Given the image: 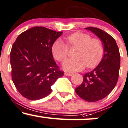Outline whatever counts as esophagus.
<instances>
[{
    "instance_id": "obj_1",
    "label": "esophagus",
    "mask_w": 128,
    "mask_h": 128,
    "mask_svg": "<svg viewBox=\"0 0 128 128\" xmlns=\"http://www.w3.org/2000/svg\"><path fill=\"white\" fill-rule=\"evenodd\" d=\"M64 74H65V75H66V76H72L73 74L72 73L65 72V73H64Z\"/></svg>"
}]
</instances>
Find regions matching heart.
<instances>
[{
  "mask_svg": "<svg viewBox=\"0 0 128 128\" xmlns=\"http://www.w3.org/2000/svg\"><path fill=\"white\" fill-rule=\"evenodd\" d=\"M69 47H77L74 57L64 61L62 67L69 72L82 70L84 67L92 68L99 64L104 55V48L99 38H92L90 35L82 32H76L66 37ZM52 52L57 61H63L68 55V47L61 39L53 44Z\"/></svg>",
  "mask_w": 128,
  "mask_h": 128,
  "instance_id": "b5f03b06",
  "label": "heart"
}]
</instances>
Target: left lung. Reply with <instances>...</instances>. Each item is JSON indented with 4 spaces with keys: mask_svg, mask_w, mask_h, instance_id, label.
<instances>
[{
    "mask_svg": "<svg viewBox=\"0 0 128 128\" xmlns=\"http://www.w3.org/2000/svg\"><path fill=\"white\" fill-rule=\"evenodd\" d=\"M86 29L96 34L102 41L104 55L100 62L89 73L84 75L82 84L76 88L78 96L88 102L104 99L112 91L118 80L120 55L116 40L110 34L98 28Z\"/></svg>",
    "mask_w": 128,
    "mask_h": 128,
    "instance_id": "left-lung-1",
    "label": "left lung"
}]
</instances>
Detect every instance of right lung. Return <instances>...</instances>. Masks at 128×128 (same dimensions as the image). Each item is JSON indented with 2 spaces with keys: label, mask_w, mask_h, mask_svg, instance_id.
<instances>
[{
  "label": "right lung",
  "mask_w": 128,
  "mask_h": 128,
  "mask_svg": "<svg viewBox=\"0 0 128 128\" xmlns=\"http://www.w3.org/2000/svg\"><path fill=\"white\" fill-rule=\"evenodd\" d=\"M62 32L36 26L22 32L10 53L12 80L18 92L29 100L48 96L50 86L64 75L52 55L54 42Z\"/></svg>",
  "instance_id": "add662e5"
}]
</instances>
